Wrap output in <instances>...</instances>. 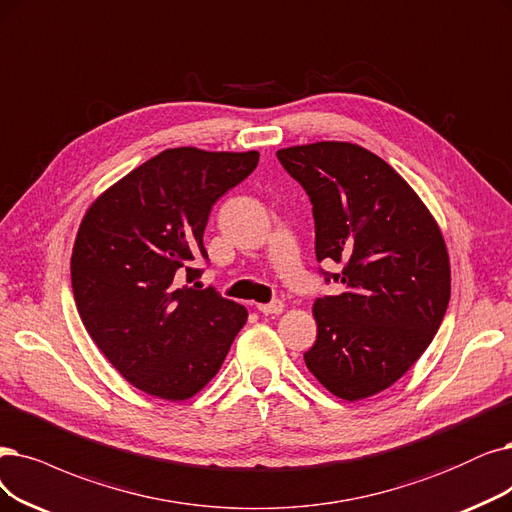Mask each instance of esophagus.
<instances>
[{
    "label": "esophagus",
    "mask_w": 512,
    "mask_h": 512,
    "mask_svg": "<svg viewBox=\"0 0 512 512\" xmlns=\"http://www.w3.org/2000/svg\"><path fill=\"white\" fill-rule=\"evenodd\" d=\"M256 306H258V311L262 315H279V313H283V302L281 300H273L269 304H256Z\"/></svg>",
    "instance_id": "1"
}]
</instances>
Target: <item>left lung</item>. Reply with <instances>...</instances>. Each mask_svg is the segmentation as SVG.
<instances>
[{
	"label": "left lung",
	"instance_id": "1",
	"mask_svg": "<svg viewBox=\"0 0 512 512\" xmlns=\"http://www.w3.org/2000/svg\"><path fill=\"white\" fill-rule=\"evenodd\" d=\"M277 157L311 197L317 260L342 264L325 273L342 292L313 304L317 340L304 363L332 395L372 397L439 330L452 290L445 239L416 191L372 151L321 140Z\"/></svg>",
	"mask_w": 512,
	"mask_h": 512
}]
</instances>
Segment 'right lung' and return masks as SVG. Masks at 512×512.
<instances>
[{
    "instance_id": "obj_1",
    "label": "right lung",
    "mask_w": 512,
    "mask_h": 512,
    "mask_svg": "<svg viewBox=\"0 0 512 512\" xmlns=\"http://www.w3.org/2000/svg\"><path fill=\"white\" fill-rule=\"evenodd\" d=\"M258 157L166 149L98 195L79 224L71 256L79 317L115 370L147 395H197L248 321L245 306L210 288H178V277H199L191 264L208 260L210 210Z\"/></svg>"
}]
</instances>
